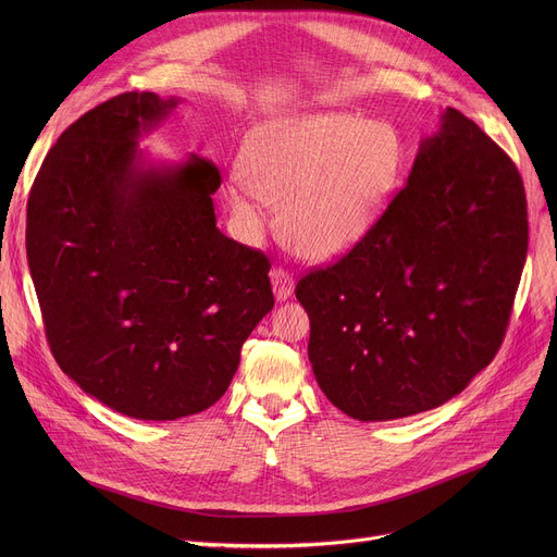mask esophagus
Wrapping results in <instances>:
<instances>
[{
	"mask_svg": "<svg viewBox=\"0 0 557 557\" xmlns=\"http://www.w3.org/2000/svg\"><path fill=\"white\" fill-rule=\"evenodd\" d=\"M271 284H273V294H275V298H277L280 302H282V300H288L290 294H294V286H296L294 275H290V273L284 271V269H280V267H275V269L271 271Z\"/></svg>",
	"mask_w": 557,
	"mask_h": 557,
	"instance_id": "obj_1",
	"label": "esophagus"
}]
</instances>
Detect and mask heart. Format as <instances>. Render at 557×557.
Listing matches in <instances>:
<instances>
[{
  "label": "heart",
  "mask_w": 557,
  "mask_h": 557,
  "mask_svg": "<svg viewBox=\"0 0 557 557\" xmlns=\"http://www.w3.org/2000/svg\"><path fill=\"white\" fill-rule=\"evenodd\" d=\"M401 160V137L386 122L349 112L286 116L246 135L242 181L225 185V198L248 230L261 225V200L280 205L286 246L307 259H332L382 219Z\"/></svg>",
  "instance_id": "b5f03b06"
}]
</instances>
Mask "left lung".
Instances as JSON below:
<instances>
[{"label":"left lung","instance_id":"left-lung-1","mask_svg":"<svg viewBox=\"0 0 557 557\" xmlns=\"http://www.w3.org/2000/svg\"><path fill=\"white\" fill-rule=\"evenodd\" d=\"M525 250L515 162L447 108L382 219L296 286L320 391L361 422L408 418L458 395L499 352Z\"/></svg>","mask_w":557,"mask_h":557}]
</instances>
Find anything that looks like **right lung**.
<instances>
[{
    "label": "right lung",
    "mask_w": 557,
    "mask_h": 557,
    "mask_svg": "<svg viewBox=\"0 0 557 557\" xmlns=\"http://www.w3.org/2000/svg\"><path fill=\"white\" fill-rule=\"evenodd\" d=\"M175 103L124 92L85 112L51 146L26 202L28 269L55 363L137 420L219 401L275 305L269 257L216 227V164L144 166L137 137Z\"/></svg>",
    "instance_id": "1"
}]
</instances>
